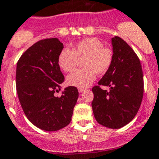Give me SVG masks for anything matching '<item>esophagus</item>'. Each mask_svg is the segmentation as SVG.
<instances>
[{"label":"esophagus","instance_id":"obj_1","mask_svg":"<svg viewBox=\"0 0 159 159\" xmlns=\"http://www.w3.org/2000/svg\"><path fill=\"white\" fill-rule=\"evenodd\" d=\"M85 91H86V89H84V88L78 89V91H79V93H82V92H84Z\"/></svg>","mask_w":159,"mask_h":159}]
</instances>
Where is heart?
I'll use <instances>...</instances> for the list:
<instances>
[{"instance_id": "1", "label": "heart", "mask_w": 159, "mask_h": 159, "mask_svg": "<svg viewBox=\"0 0 159 159\" xmlns=\"http://www.w3.org/2000/svg\"><path fill=\"white\" fill-rule=\"evenodd\" d=\"M77 59H83L84 69L75 70L66 78L68 86L85 88L95 78V74L103 75L113 62V51L104 46L101 41L95 37L81 40L72 50L64 48L58 56V64L64 72H71L77 65Z\"/></svg>"}]
</instances>
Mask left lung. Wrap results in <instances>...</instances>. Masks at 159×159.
Here are the masks:
<instances>
[{"mask_svg": "<svg viewBox=\"0 0 159 159\" xmlns=\"http://www.w3.org/2000/svg\"><path fill=\"white\" fill-rule=\"evenodd\" d=\"M113 62L107 73L92 88L93 113L100 125L112 129L126 126L136 115L144 94L140 61L124 40L112 38ZM101 85L109 86L110 91Z\"/></svg>", "mask_w": 159, "mask_h": 159, "instance_id": "1", "label": "left lung"}]
</instances>
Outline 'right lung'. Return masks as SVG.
Segmentation results:
<instances>
[{
    "mask_svg": "<svg viewBox=\"0 0 159 159\" xmlns=\"http://www.w3.org/2000/svg\"><path fill=\"white\" fill-rule=\"evenodd\" d=\"M64 45L58 38L36 42L19 58L16 68V90L28 119L38 128L55 131L68 126L78 98L75 86L60 90L64 77L58 64Z\"/></svg>",
    "mask_w": 159,
    "mask_h": 159,
    "instance_id": "right-lung-1",
    "label": "right lung"
}]
</instances>
